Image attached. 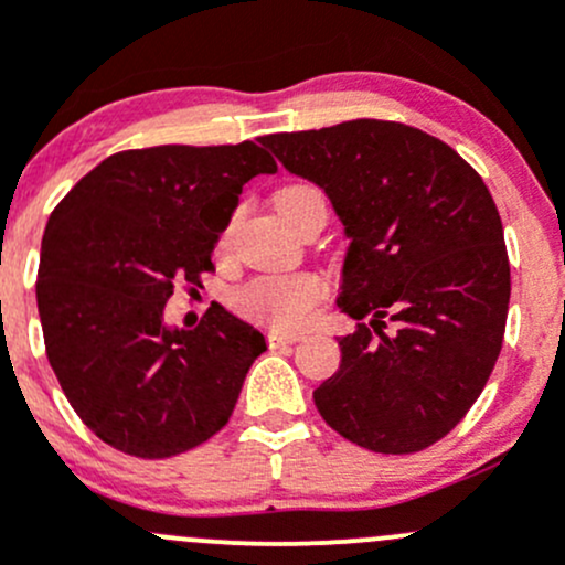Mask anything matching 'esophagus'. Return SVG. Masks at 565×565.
Segmentation results:
<instances>
[{
    "instance_id": "esophagus-1",
    "label": "esophagus",
    "mask_w": 565,
    "mask_h": 565,
    "mask_svg": "<svg viewBox=\"0 0 565 565\" xmlns=\"http://www.w3.org/2000/svg\"><path fill=\"white\" fill-rule=\"evenodd\" d=\"M300 339H303V333H298V330H278V328L267 330V344L270 347H287Z\"/></svg>"
}]
</instances>
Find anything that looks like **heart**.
Here are the masks:
<instances>
[{
	"mask_svg": "<svg viewBox=\"0 0 565 565\" xmlns=\"http://www.w3.org/2000/svg\"><path fill=\"white\" fill-rule=\"evenodd\" d=\"M317 193L311 185H287L276 193V207L281 210L284 204L298 202V199ZM232 246V226H226L218 235L215 250L226 254ZM324 295V281L317 273H284V276H259L243 284L232 303L243 317L254 319V322L276 324V328H298L306 319L315 315L317 303Z\"/></svg>",
	"mask_w": 565,
	"mask_h": 565,
	"instance_id": "heart-1",
	"label": "heart"
}]
</instances>
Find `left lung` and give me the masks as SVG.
<instances>
[{"label": "left lung", "mask_w": 565, "mask_h": 565, "mask_svg": "<svg viewBox=\"0 0 565 565\" xmlns=\"http://www.w3.org/2000/svg\"><path fill=\"white\" fill-rule=\"evenodd\" d=\"M262 145L328 193L350 237L335 303L358 328L315 391L319 415L369 451H424L465 418L503 347L511 267L492 193L446 141L388 119Z\"/></svg>", "instance_id": "1"}]
</instances>
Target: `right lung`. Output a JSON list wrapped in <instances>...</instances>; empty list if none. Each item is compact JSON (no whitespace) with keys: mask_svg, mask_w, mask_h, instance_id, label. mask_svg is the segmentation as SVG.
<instances>
[{"mask_svg":"<svg viewBox=\"0 0 565 565\" xmlns=\"http://www.w3.org/2000/svg\"><path fill=\"white\" fill-rule=\"evenodd\" d=\"M254 141L114 152L45 224L38 311L45 355L78 418L117 451L167 459L235 409L265 335L213 303L193 330L163 322L177 284L202 287L243 185L276 172Z\"/></svg>","mask_w":565,"mask_h":565,"instance_id":"right-lung-1","label":"right lung"}]
</instances>
